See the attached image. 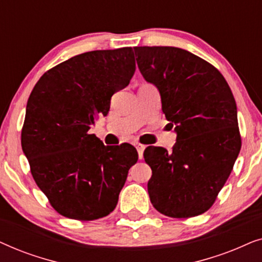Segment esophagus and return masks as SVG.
<instances>
[{"label":"esophagus","instance_id":"34e87169","mask_svg":"<svg viewBox=\"0 0 262 262\" xmlns=\"http://www.w3.org/2000/svg\"><path fill=\"white\" fill-rule=\"evenodd\" d=\"M136 149H137V152H138V157L139 159H143V152H144V149L145 146L142 145V144H136Z\"/></svg>","mask_w":262,"mask_h":262}]
</instances>
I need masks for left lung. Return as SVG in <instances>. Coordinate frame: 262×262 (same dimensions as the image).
Segmentation results:
<instances>
[{"instance_id":"8db88e82","label":"left lung","mask_w":262,"mask_h":262,"mask_svg":"<svg viewBox=\"0 0 262 262\" xmlns=\"http://www.w3.org/2000/svg\"><path fill=\"white\" fill-rule=\"evenodd\" d=\"M139 71L157 88L177 134L173 151L148 146L150 202L173 218L202 214L228 180L239 149L237 107L225 78L200 57L174 46L134 48Z\"/></svg>"}]
</instances>
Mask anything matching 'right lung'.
Returning <instances> with one entry per match:
<instances>
[{"label": "right lung", "mask_w": 262, "mask_h": 262, "mask_svg": "<svg viewBox=\"0 0 262 262\" xmlns=\"http://www.w3.org/2000/svg\"><path fill=\"white\" fill-rule=\"evenodd\" d=\"M135 70L132 48L84 52L50 69L31 93L21 145L35 184L64 217L93 221L116 209L137 150L106 146L88 131Z\"/></svg>", "instance_id": "right-lung-1"}]
</instances>
